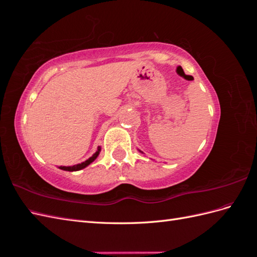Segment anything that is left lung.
<instances>
[{"instance_id": "left-lung-1", "label": "left lung", "mask_w": 257, "mask_h": 257, "mask_svg": "<svg viewBox=\"0 0 257 257\" xmlns=\"http://www.w3.org/2000/svg\"><path fill=\"white\" fill-rule=\"evenodd\" d=\"M138 151H139V152H142V153H144V152H143V151H141V150H138Z\"/></svg>"}]
</instances>
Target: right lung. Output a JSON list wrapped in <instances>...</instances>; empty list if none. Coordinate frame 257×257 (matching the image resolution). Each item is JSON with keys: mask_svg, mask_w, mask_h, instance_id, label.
Masks as SVG:
<instances>
[{"mask_svg": "<svg viewBox=\"0 0 257 257\" xmlns=\"http://www.w3.org/2000/svg\"><path fill=\"white\" fill-rule=\"evenodd\" d=\"M100 152V147L97 148L96 152L92 155L91 158H89L87 161H84L82 163H80V164H77V165H73V166H60L59 168L62 169V170H66V172H77V170H80V169H83L87 166H89L92 162H94L96 160V158L98 157V154Z\"/></svg>", "mask_w": 257, "mask_h": 257, "instance_id": "add662e5", "label": "right lung"}]
</instances>
